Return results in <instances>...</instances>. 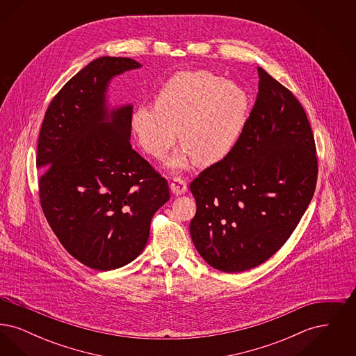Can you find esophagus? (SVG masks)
<instances>
[{
	"instance_id": "obj_1",
	"label": "esophagus",
	"mask_w": 356,
	"mask_h": 356,
	"mask_svg": "<svg viewBox=\"0 0 356 356\" xmlns=\"http://www.w3.org/2000/svg\"><path fill=\"white\" fill-rule=\"evenodd\" d=\"M170 191H172L173 195H176V196L184 195L186 192V180H183L181 177H175L173 181L170 183Z\"/></svg>"
}]
</instances>
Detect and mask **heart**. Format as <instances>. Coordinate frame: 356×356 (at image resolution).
<instances>
[{
  "label": "heart",
  "instance_id": "obj_1",
  "mask_svg": "<svg viewBox=\"0 0 356 356\" xmlns=\"http://www.w3.org/2000/svg\"><path fill=\"white\" fill-rule=\"evenodd\" d=\"M251 112L250 92L208 70L180 72L156 96V105H138L132 129L145 152L160 159L175 144L181 149L167 161L170 170L219 163L235 148Z\"/></svg>",
  "mask_w": 356,
  "mask_h": 356
}]
</instances>
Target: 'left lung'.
Returning <instances> with one entry per match:
<instances>
[{"mask_svg":"<svg viewBox=\"0 0 356 356\" xmlns=\"http://www.w3.org/2000/svg\"><path fill=\"white\" fill-rule=\"evenodd\" d=\"M259 92L235 148L191 183L196 215L189 232L219 271L243 272L287 241L315 192L318 159L305 109L257 67Z\"/></svg>","mask_w":356,"mask_h":356,"instance_id":"obj_1","label":"left lung"}]
</instances>
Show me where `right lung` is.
<instances>
[{
    "mask_svg": "<svg viewBox=\"0 0 356 356\" xmlns=\"http://www.w3.org/2000/svg\"><path fill=\"white\" fill-rule=\"evenodd\" d=\"M138 68L128 57L89 63L51 100L38 137L44 215L69 254L97 271L135 260L170 200L167 180L132 149L134 105L108 102L111 81Z\"/></svg>",
    "mask_w": 356,
    "mask_h": 356,
    "instance_id": "add662e5",
    "label": "right lung"
}]
</instances>
